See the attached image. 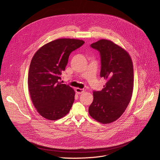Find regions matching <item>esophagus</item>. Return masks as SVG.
Wrapping results in <instances>:
<instances>
[{
    "label": "esophagus",
    "instance_id": "1",
    "mask_svg": "<svg viewBox=\"0 0 160 160\" xmlns=\"http://www.w3.org/2000/svg\"><path fill=\"white\" fill-rule=\"evenodd\" d=\"M75 92L78 94H81L82 93L84 92V89L82 88H75Z\"/></svg>",
    "mask_w": 160,
    "mask_h": 160
}]
</instances>
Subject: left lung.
Masks as SVG:
<instances>
[{"instance_id": "1", "label": "left lung", "mask_w": 160, "mask_h": 160, "mask_svg": "<svg viewBox=\"0 0 160 160\" xmlns=\"http://www.w3.org/2000/svg\"><path fill=\"white\" fill-rule=\"evenodd\" d=\"M100 52V75L106 83L101 91L93 92L88 108L90 116L108 124L118 120L127 108L133 89V66L128 52L111 40L101 39L90 45Z\"/></svg>"}]
</instances>
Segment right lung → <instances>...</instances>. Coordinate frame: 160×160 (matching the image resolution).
<instances>
[{
  "instance_id": "right-lung-1",
  "label": "right lung",
  "mask_w": 160,
  "mask_h": 160,
  "mask_svg": "<svg viewBox=\"0 0 160 160\" xmlns=\"http://www.w3.org/2000/svg\"><path fill=\"white\" fill-rule=\"evenodd\" d=\"M85 43L82 40L59 38L43 45L30 62L28 87L39 115L49 120L60 119L73 104L74 90L59 82L71 52Z\"/></svg>"
}]
</instances>
